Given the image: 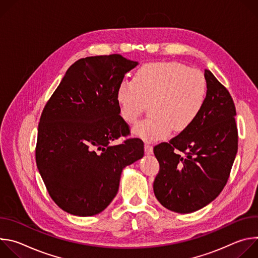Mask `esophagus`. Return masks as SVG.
Returning a JSON list of instances; mask_svg holds the SVG:
<instances>
[{"label": "esophagus", "mask_w": 258, "mask_h": 258, "mask_svg": "<svg viewBox=\"0 0 258 258\" xmlns=\"http://www.w3.org/2000/svg\"><path fill=\"white\" fill-rule=\"evenodd\" d=\"M145 152L146 154H152L153 153V147L150 143H145Z\"/></svg>", "instance_id": "34e87169"}]
</instances>
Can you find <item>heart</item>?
<instances>
[{"mask_svg":"<svg viewBox=\"0 0 258 258\" xmlns=\"http://www.w3.org/2000/svg\"><path fill=\"white\" fill-rule=\"evenodd\" d=\"M206 95L207 83L199 70L178 62H155L143 65L133 81L123 80L116 98L127 124H136L149 104L151 115L134 132L146 141H155L171 130L189 128L202 112Z\"/></svg>","mask_w":258,"mask_h":258,"instance_id":"b5f03b06","label":"heart"}]
</instances>
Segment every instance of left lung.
Here are the masks:
<instances>
[{
	"mask_svg": "<svg viewBox=\"0 0 258 258\" xmlns=\"http://www.w3.org/2000/svg\"><path fill=\"white\" fill-rule=\"evenodd\" d=\"M206 101L195 122L154 147L159 172L153 189L165 208L177 213L199 210L225 188L238 151L234 101L205 69Z\"/></svg>",
	"mask_w": 258,
	"mask_h": 258,
	"instance_id": "obj_1",
	"label": "left lung"
}]
</instances>
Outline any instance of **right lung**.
<instances>
[{
	"instance_id": "right-lung-1",
	"label": "right lung",
	"mask_w": 258,
	"mask_h": 258,
	"mask_svg": "<svg viewBox=\"0 0 258 258\" xmlns=\"http://www.w3.org/2000/svg\"><path fill=\"white\" fill-rule=\"evenodd\" d=\"M138 62L119 54L73 63L47 102L39 123L36 166L53 201L64 211L92 216L116 196L122 169L144 156L119 115L116 93Z\"/></svg>"
}]
</instances>
